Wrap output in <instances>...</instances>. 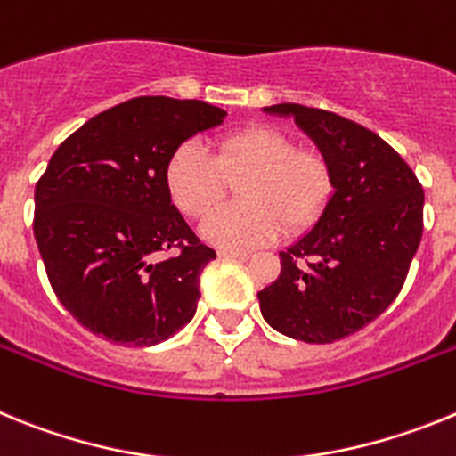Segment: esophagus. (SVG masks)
<instances>
[{
  "instance_id": "34e87169",
  "label": "esophagus",
  "mask_w": 456,
  "mask_h": 456,
  "mask_svg": "<svg viewBox=\"0 0 456 456\" xmlns=\"http://www.w3.org/2000/svg\"><path fill=\"white\" fill-rule=\"evenodd\" d=\"M220 259H233V261H245L250 259V252H243V250H220L217 252Z\"/></svg>"
}]
</instances>
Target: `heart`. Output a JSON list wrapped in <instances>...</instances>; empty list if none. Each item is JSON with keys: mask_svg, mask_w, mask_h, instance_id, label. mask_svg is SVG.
<instances>
[{"mask_svg": "<svg viewBox=\"0 0 456 456\" xmlns=\"http://www.w3.org/2000/svg\"><path fill=\"white\" fill-rule=\"evenodd\" d=\"M240 204L213 213L201 227L208 243L224 250H250L277 233L310 229L335 192L326 156L296 149L294 140L273 126H248L223 134L213 156L197 140L181 142L165 162V190L190 217H204L223 200L224 179H240Z\"/></svg>", "mask_w": 456, "mask_h": 456, "instance_id": "1", "label": "heart"}]
</instances>
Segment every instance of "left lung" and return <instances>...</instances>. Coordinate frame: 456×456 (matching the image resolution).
Listing matches in <instances>:
<instances>
[{
	"label": "left lung",
	"mask_w": 456,
	"mask_h": 456,
	"mask_svg": "<svg viewBox=\"0 0 456 456\" xmlns=\"http://www.w3.org/2000/svg\"><path fill=\"white\" fill-rule=\"evenodd\" d=\"M330 162L335 192L314 229L280 252L282 271L261 289L268 326L307 344L354 335L390 307L422 239L425 192L393 146L335 112L280 102Z\"/></svg>",
	"instance_id": "obj_1"
}]
</instances>
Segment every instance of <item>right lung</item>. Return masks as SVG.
Returning a JSON list of instances; mask_svg holds the SVG:
<instances>
[{"label":"right lung","mask_w":456,"mask_h":456,"mask_svg":"<svg viewBox=\"0 0 456 456\" xmlns=\"http://www.w3.org/2000/svg\"><path fill=\"white\" fill-rule=\"evenodd\" d=\"M224 117L204 101L130 98L53 153L34 192V236L57 298L94 335L153 346L195 316L216 252L176 211L162 172L181 142ZM169 249L180 255L157 259Z\"/></svg>","instance_id":"1"}]
</instances>
